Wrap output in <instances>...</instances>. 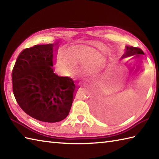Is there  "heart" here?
<instances>
[{"label":"heart","instance_id":"heart-1","mask_svg":"<svg viewBox=\"0 0 159 159\" xmlns=\"http://www.w3.org/2000/svg\"><path fill=\"white\" fill-rule=\"evenodd\" d=\"M99 55V52L94 48L89 47H78L71 49L67 52L66 57L68 60L74 63H85L91 61L89 63V67L91 69L101 67L104 63V58ZM58 63L65 69L70 70L71 65L66 58L63 57H59Z\"/></svg>","mask_w":159,"mask_h":159}]
</instances>
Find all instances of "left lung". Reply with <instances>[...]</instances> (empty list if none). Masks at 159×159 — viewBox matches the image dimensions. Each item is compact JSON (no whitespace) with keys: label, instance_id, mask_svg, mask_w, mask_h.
<instances>
[{"label":"left lung","instance_id":"1","mask_svg":"<svg viewBox=\"0 0 159 159\" xmlns=\"http://www.w3.org/2000/svg\"><path fill=\"white\" fill-rule=\"evenodd\" d=\"M142 54H144V52H143L140 48H134V47H132V46H126L125 52V54L122 56L121 58H127L129 57H133V58H134L136 61H139V63L143 67V63L141 59V56Z\"/></svg>","mask_w":159,"mask_h":159}]
</instances>
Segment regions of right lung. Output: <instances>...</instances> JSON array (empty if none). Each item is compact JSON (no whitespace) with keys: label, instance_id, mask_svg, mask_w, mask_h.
<instances>
[{"label":"right lung","instance_id":"1","mask_svg":"<svg viewBox=\"0 0 159 159\" xmlns=\"http://www.w3.org/2000/svg\"><path fill=\"white\" fill-rule=\"evenodd\" d=\"M57 43L23 49L12 70L13 93L25 112L42 122L65 119L76 92L74 80L54 72Z\"/></svg>","mask_w":159,"mask_h":159}]
</instances>
